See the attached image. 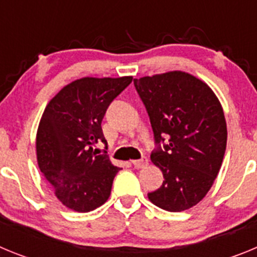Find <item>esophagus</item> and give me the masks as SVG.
Listing matches in <instances>:
<instances>
[{
  "label": "esophagus",
  "mask_w": 257,
  "mask_h": 257,
  "mask_svg": "<svg viewBox=\"0 0 257 257\" xmlns=\"http://www.w3.org/2000/svg\"><path fill=\"white\" fill-rule=\"evenodd\" d=\"M133 165L135 166V169H144L148 166V158L143 157L142 160H135L133 161Z\"/></svg>",
  "instance_id": "esophagus-1"
}]
</instances>
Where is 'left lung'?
<instances>
[{
	"mask_svg": "<svg viewBox=\"0 0 257 257\" xmlns=\"http://www.w3.org/2000/svg\"><path fill=\"white\" fill-rule=\"evenodd\" d=\"M158 147L151 160L162 171V187L148 193L153 205L170 212L192 208L205 198L221 167L228 130L212 88L193 74L171 70L134 79Z\"/></svg>",
	"mask_w": 257,
	"mask_h": 257,
	"instance_id": "obj_1",
	"label": "left lung"
}]
</instances>
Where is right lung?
<instances>
[{
    "instance_id": "1",
    "label": "right lung",
    "mask_w": 257,
    "mask_h": 257,
    "mask_svg": "<svg viewBox=\"0 0 257 257\" xmlns=\"http://www.w3.org/2000/svg\"><path fill=\"white\" fill-rule=\"evenodd\" d=\"M131 81V76L83 77L64 86L45 108L36 136L37 163L69 210L88 212L110 196L119 167L95 154L94 147L106 142L101 130L106 108Z\"/></svg>"
}]
</instances>
